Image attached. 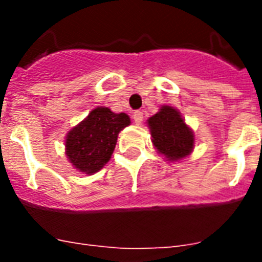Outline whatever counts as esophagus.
Returning a JSON list of instances; mask_svg holds the SVG:
<instances>
[{
	"label": "esophagus",
	"mask_w": 262,
	"mask_h": 262,
	"mask_svg": "<svg viewBox=\"0 0 262 262\" xmlns=\"http://www.w3.org/2000/svg\"><path fill=\"white\" fill-rule=\"evenodd\" d=\"M133 118H134V122H135L136 124H140L143 122V113L142 111H135Z\"/></svg>",
	"instance_id": "obj_1"
}]
</instances>
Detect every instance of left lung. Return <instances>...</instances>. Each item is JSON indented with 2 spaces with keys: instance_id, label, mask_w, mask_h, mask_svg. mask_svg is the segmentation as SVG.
Returning <instances> with one entry per match:
<instances>
[{
  "instance_id": "8db88e82",
  "label": "left lung",
  "mask_w": 262,
  "mask_h": 262,
  "mask_svg": "<svg viewBox=\"0 0 262 262\" xmlns=\"http://www.w3.org/2000/svg\"><path fill=\"white\" fill-rule=\"evenodd\" d=\"M148 127L155 148L170 161L184 159L193 151V131L174 107L163 106L148 119Z\"/></svg>"
}]
</instances>
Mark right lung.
Wrapping results in <instances>:
<instances>
[{
  "label": "right lung",
  "instance_id": "obj_1",
  "mask_svg": "<svg viewBox=\"0 0 262 262\" xmlns=\"http://www.w3.org/2000/svg\"><path fill=\"white\" fill-rule=\"evenodd\" d=\"M131 123L124 113L115 114L108 107H97L67 135L66 155L72 165L86 174L102 169L110 160L118 134Z\"/></svg>",
  "mask_w": 262,
  "mask_h": 262
}]
</instances>
